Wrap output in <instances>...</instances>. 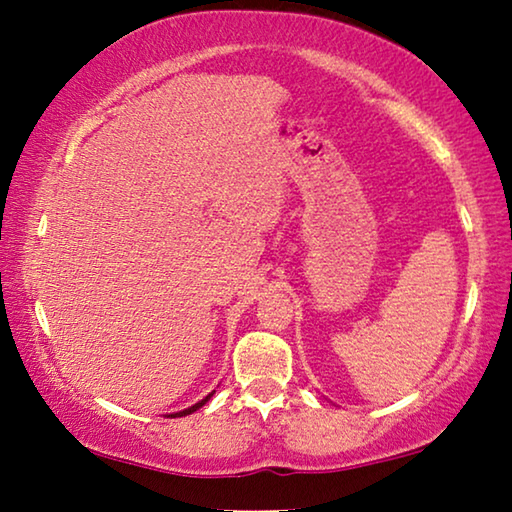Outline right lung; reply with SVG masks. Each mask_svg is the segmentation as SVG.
Listing matches in <instances>:
<instances>
[{
	"mask_svg": "<svg viewBox=\"0 0 512 512\" xmlns=\"http://www.w3.org/2000/svg\"><path fill=\"white\" fill-rule=\"evenodd\" d=\"M214 395V391L210 393V395H207V397H203V400L201 402H196L194 406H189V409H183V411H178V413H171V418H183V415H189V413H194V411H198V409H201V406L203 404H207V402H210V397Z\"/></svg>",
	"mask_w": 512,
	"mask_h": 512,
	"instance_id": "obj_1",
	"label": "right lung"
}]
</instances>
